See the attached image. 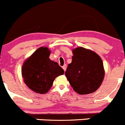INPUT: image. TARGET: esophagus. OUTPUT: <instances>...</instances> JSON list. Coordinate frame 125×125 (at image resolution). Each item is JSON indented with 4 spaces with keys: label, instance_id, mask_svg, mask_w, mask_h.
<instances>
[{
    "label": "esophagus",
    "instance_id": "obj_1",
    "mask_svg": "<svg viewBox=\"0 0 125 125\" xmlns=\"http://www.w3.org/2000/svg\"><path fill=\"white\" fill-rule=\"evenodd\" d=\"M62 69H64V71H66V69H67V66H66V64H64L63 66H62Z\"/></svg>",
    "mask_w": 125,
    "mask_h": 125
}]
</instances>
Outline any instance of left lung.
Masks as SVG:
<instances>
[{
	"label": "left lung",
	"mask_w": 125,
	"mask_h": 125,
	"mask_svg": "<svg viewBox=\"0 0 125 125\" xmlns=\"http://www.w3.org/2000/svg\"><path fill=\"white\" fill-rule=\"evenodd\" d=\"M72 62L65 75L73 90L80 94L96 91L104 80V66L101 58L95 52L83 47L72 50Z\"/></svg>",
	"instance_id": "8db88e82"
}]
</instances>
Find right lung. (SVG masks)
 I'll use <instances>...</instances> for the list:
<instances>
[{
    "label": "right lung",
    "mask_w": 125,
    "mask_h": 125,
    "mask_svg": "<svg viewBox=\"0 0 125 125\" xmlns=\"http://www.w3.org/2000/svg\"><path fill=\"white\" fill-rule=\"evenodd\" d=\"M50 53L47 47H40L22 65L24 82L31 90L37 93H47L56 77L64 73L56 62L50 59Z\"/></svg>",
    "instance_id": "add662e5"
}]
</instances>
